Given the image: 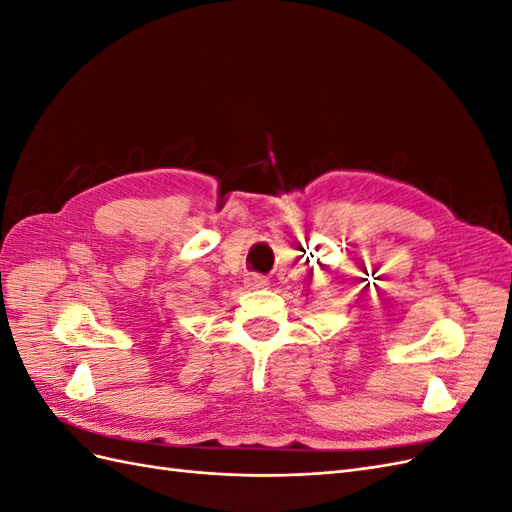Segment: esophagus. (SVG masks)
<instances>
[{"instance_id": "obj_1", "label": "esophagus", "mask_w": 512, "mask_h": 512, "mask_svg": "<svg viewBox=\"0 0 512 512\" xmlns=\"http://www.w3.org/2000/svg\"><path fill=\"white\" fill-rule=\"evenodd\" d=\"M245 286L250 288V290H260V288H267V286H269V280H267V277H262V275H256V273H254V275L247 277Z\"/></svg>"}]
</instances>
